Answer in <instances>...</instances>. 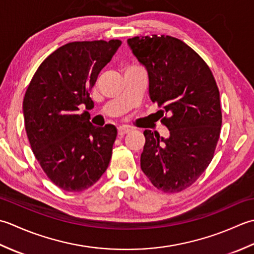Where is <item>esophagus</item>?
Listing matches in <instances>:
<instances>
[{
	"label": "esophagus",
	"instance_id": "obj_1",
	"mask_svg": "<svg viewBox=\"0 0 254 254\" xmlns=\"http://www.w3.org/2000/svg\"><path fill=\"white\" fill-rule=\"evenodd\" d=\"M130 130H131L130 127H128V126H120V127H118V134H120V136H124V134L128 133Z\"/></svg>",
	"mask_w": 254,
	"mask_h": 254
}]
</instances>
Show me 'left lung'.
Masks as SVG:
<instances>
[{"instance_id":"1","label":"left lung","mask_w":254,"mask_h":254,"mask_svg":"<svg viewBox=\"0 0 254 254\" xmlns=\"http://www.w3.org/2000/svg\"><path fill=\"white\" fill-rule=\"evenodd\" d=\"M147 69L149 94L169 129L164 139L144 130L140 165L154 188L179 193L203 174L214 158L221 130L219 90L213 72L190 46L171 36L127 40Z\"/></svg>"}]
</instances>
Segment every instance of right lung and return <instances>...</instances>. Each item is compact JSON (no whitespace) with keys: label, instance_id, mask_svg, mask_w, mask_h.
I'll list each match as a JSON object with an SVG mask.
<instances>
[{"label":"right lung","instance_id":"obj_1","mask_svg":"<svg viewBox=\"0 0 254 254\" xmlns=\"http://www.w3.org/2000/svg\"><path fill=\"white\" fill-rule=\"evenodd\" d=\"M122 45L118 39L73 41L49 55L35 72L23 101L25 129L35 158L55 185L79 193L110 164L117 129L95 127L80 106L94 107L90 93Z\"/></svg>","mask_w":254,"mask_h":254}]
</instances>
